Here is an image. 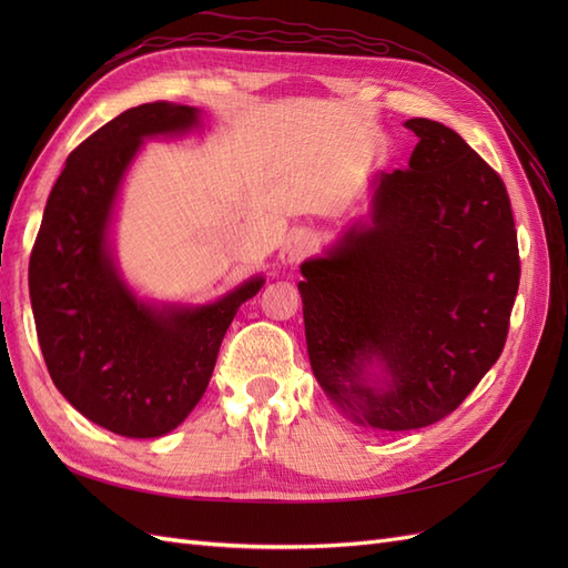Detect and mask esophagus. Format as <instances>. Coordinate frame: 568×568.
<instances>
[{"label":"esophagus","instance_id":"obj_1","mask_svg":"<svg viewBox=\"0 0 568 568\" xmlns=\"http://www.w3.org/2000/svg\"><path fill=\"white\" fill-rule=\"evenodd\" d=\"M311 248H313V236L311 234H307L305 230L291 232L284 239L282 248H280V261H282V265H296V263L303 261L307 253H311Z\"/></svg>","mask_w":568,"mask_h":568}]
</instances>
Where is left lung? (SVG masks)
Here are the masks:
<instances>
[{"mask_svg":"<svg viewBox=\"0 0 568 568\" xmlns=\"http://www.w3.org/2000/svg\"><path fill=\"white\" fill-rule=\"evenodd\" d=\"M405 170L376 178L369 222L301 265L307 355L329 400L374 432L455 412L500 357L519 246L500 175L428 118ZM382 362V387L364 367Z\"/></svg>","mask_w":568,"mask_h":568,"instance_id":"8db88e82","label":"left lung"}]
</instances>
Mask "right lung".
<instances>
[{
	"instance_id": "1",
	"label": "right lung",
	"mask_w": 568,
	"mask_h": 568,
	"mask_svg": "<svg viewBox=\"0 0 568 568\" xmlns=\"http://www.w3.org/2000/svg\"><path fill=\"white\" fill-rule=\"evenodd\" d=\"M196 125L194 106L153 101L90 134L51 189L30 253V303L51 382L118 436L159 438L186 419L239 305L265 282L253 277L209 305L159 307L120 280L109 225L125 170L144 136Z\"/></svg>"
}]
</instances>
